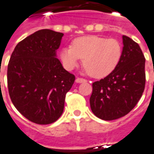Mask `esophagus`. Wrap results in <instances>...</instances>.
I'll list each match as a JSON object with an SVG mask.
<instances>
[{
	"label": "esophagus",
	"instance_id": "34e87169",
	"mask_svg": "<svg viewBox=\"0 0 154 154\" xmlns=\"http://www.w3.org/2000/svg\"><path fill=\"white\" fill-rule=\"evenodd\" d=\"M85 82H87V80L84 79V78H81V77H77V78H76V82H77V83Z\"/></svg>",
	"mask_w": 154,
	"mask_h": 154
}]
</instances>
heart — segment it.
<instances>
[{
  "label": "heart",
  "mask_w": 154,
  "mask_h": 154,
  "mask_svg": "<svg viewBox=\"0 0 154 154\" xmlns=\"http://www.w3.org/2000/svg\"><path fill=\"white\" fill-rule=\"evenodd\" d=\"M122 45L115 38L96 35L75 38L72 46L63 48L59 57L67 70H72L83 58L84 70L100 78L112 72L122 56Z\"/></svg>",
  "instance_id": "1"
}]
</instances>
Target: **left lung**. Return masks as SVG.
Instances as JSON below:
<instances>
[{"instance_id":"obj_1","label":"left lung","mask_w":154,"mask_h":154,"mask_svg":"<svg viewBox=\"0 0 154 154\" xmlns=\"http://www.w3.org/2000/svg\"><path fill=\"white\" fill-rule=\"evenodd\" d=\"M122 56L107 77L92 84L91 109L104 120L119 119L130 112L145 87V57L139 45L123 35Z\"/></svg>"}]
</instances>
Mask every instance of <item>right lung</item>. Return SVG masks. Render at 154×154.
<instances>
[{"label":"right lung","instance_id":"1","mask_svg":"<svg viewBox=\"0 0 154 154\" xmlns=\"http://www.w3.org/2000/svg\"><path fill=\"white\" fill-rule=\"evenodd\" d=\"M63 33L40 29L20 41L7 68L9 95L15 107L31 122L48 125L63 112L65 97L75 81L57 59Z\"/></svg>","mask_w":154,"mask_h":154}]
</instances>
